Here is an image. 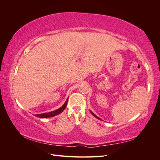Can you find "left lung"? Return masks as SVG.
Listing matches in <instances>:
<instances>
[{"instance_id": "8db88e82", "label": "left lung", "mask_w": 160, "mask_h": 160, "mask_svg": "<svg viewBox=\"0 0 160 160\" xmlns=\"http://www.w3.org/2000/svg\"><path fill=\"white\" fill-rule=\"evenodd\" d=\"M91 114H92V115H93L94 116V117H95L96 118H98V119H100L99 118H98V116H96V115H95V114H94V113H93V112H92V111H91Z\"/></svg>"}]
</instances>
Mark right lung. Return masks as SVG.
<instances>
[{
	"label": "right lung",
	"mask_w": 160,
	"mask_h": 160,
	"mask_svg": "<svg viewBox=\"0 0 160 160\" xmlns=\"http://www.w3.org/2000/svg\"><path fill=\"white\" fill-rule=\"evenodd\" d=\"M68 98L67 99V100L65 102V103L63 104V105H62V107H61L60 108H59L58 109H56L55 111H51V112H48V113H41V114H35V116H36V117H38L40 118H47L53 117V116H55L58 114H60L66 108V106L67 105V102H68Z\"/></svg>",
	"instance_id": "add662e5"
}]
</instances>
